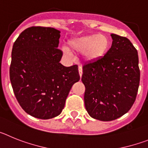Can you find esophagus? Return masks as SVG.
Masks as SVG:
<instances>
[{"label": "esophagus", "mask_w": 148, "mask_h": 148, "mask_svg": "<svg viewBox=\"0 0 148 148\" xmlns=\"http://www.w3.org/2000/svg\"><path fill=\"white\" fill-rule=\"evenodd\" d=\"M78 72H79V75H80V77L82 76V66H79L78 67Z\"/></svg>", "instance_id": "obj_1"}]
</instances>
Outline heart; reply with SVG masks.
<instances>
[{
    "mask_svg": "<svg viewBox=\"0 0 148 148\" xmlns=\"http://www.w3.org/2000/svg\"><path fill=\"white\" fill-rule=\"evenodd\" d=\"M69 47L73 52H84V56L87 61H95L104 56L109 47V40L105 35L92 34L73 39L69 43ZM65 53L69 54L67 50Z\"/></svg>",
    "mask_w": 148,
    "mask_h": 148,
    "instance_id": "b5f03b06",
    "label": "heart"
}]
</instances>
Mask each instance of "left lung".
<instances>
[{"label":"left lung","mask_w":148,"mask_h":148,"mask_svg":"<svg viewBox=\"0 0 148 148\" xmlns=\"http://www.w3.org/2000/svg\"><path fill=\"white\" fill-rule=\"evenodd\" d=\"M113 43L103 57L83 66L84 104L92 118L109 121L127 113L140 82L136 49L126 37L111 34Z\"/></svg>","instance_id":"8db88e82"}]
</instances>
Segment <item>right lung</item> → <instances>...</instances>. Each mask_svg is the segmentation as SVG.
Returning <instances> with one entry per match:
<instances>
[{
    "mask_svg": "<svg viewBox=\"0 0 148 148\" xmlns=\"http://www.w3.org/2000/svg\"><path fill=\"white\" fill-rule=\"evenodd\" d=\"M60 31L51 27L26 29L12 50L10 77L16 99L26 113L40 119L58 116L72 86L80 75L77 65L60 64Z\"/></svg>",
    "mask_w": 148,
    "mask_h": 148,
    "instance_id": "obj_1",
    "label": "right lung"
}]
</instances>
